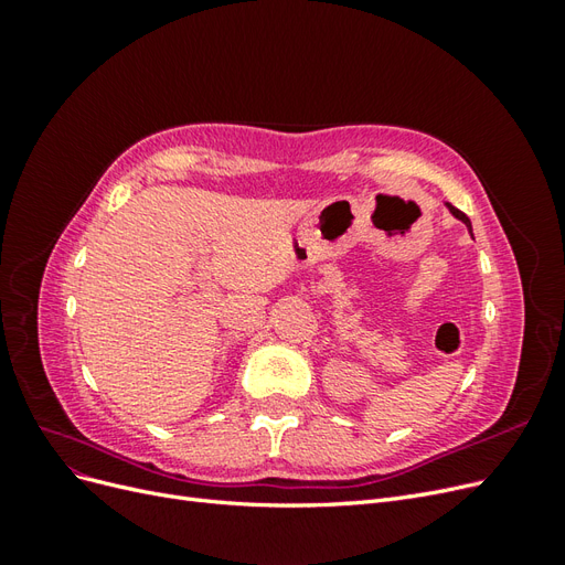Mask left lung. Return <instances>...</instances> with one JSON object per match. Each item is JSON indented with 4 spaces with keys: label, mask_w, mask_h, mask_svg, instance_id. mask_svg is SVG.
I'll list each match as a JSON object with an SVG mask.
<instances>
[{
    "label": "left lung",
    "mask_w": 565,
    "mask_h": 565,
    "mask_svg": "<svg viewBox=\"0 0 565 565\" xmlns=\"http://www.w3.org/2000/svg\"><path fill=\"white\" fill-rule=\"evenodd\" d=\"M446 207H448V212L455 216V218H459L461 221V224H465L467 228H469V233H471V221H469V216L465 214V212H459L457 207H452V204L450 202H446ZM473 235V233H471Z\"/></svg>",
    "instance_id": "obj_1"
}]
</instances>
